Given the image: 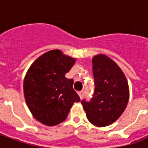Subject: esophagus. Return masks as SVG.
I'll return each instance as SVG.
<instances>
[{"label":"esophagus","instance_id":"esophagus-1","mask_svg":"<svg viewBox=\"0 0 148 148\" xmlns=\"http://www.w3.org/2000/svg\"><path fill=\"white\" fill-rule=\"evenodd\" d=\"M78 95H79L80 98L82 99V97H84V92H83V91H80V92H78Z\"/></svg>","mask_w":148,"mask_h":148}]
</instances>
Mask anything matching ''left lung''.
Masks as SVG:
<instances>
[{
	"label": "left lung",
	"mask_w": 148,
	"mask_h": 148,
	"mask_svg": "<svg viewBox=\"0 0 148 148\" xmlns=\"http://www.w3.org/2000/svg\"><path fill=\"white\" fill-rule=\"evenodd\" d=\"M92 61L94 92L90 101L81 103L91 124L106 127L124 112L129 98L128 84L121 68L106 55H96Z\"/></svg>",
	"instance_id": "left-lung-1"
}]
</instances>
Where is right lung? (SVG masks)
Wrapping results in <instances>:
<instances>
[{
  "label": "right lung",
  "mask_w": 148,
  "mask_h": 148,
  "mask_svg": "<svg viewBox=\"0 0 148 148\" xmlns=\"http://www.w3.org/2000/svg\"><path fill=\"white\" fill-rule=\"evenodd\" d=\"M75 59L52 50L41 55L28 69L24 81V93L28 109L42 124L54 126L67 117L80 97L73 88L74 81L65 74Z\"/></svg>",
  "instance_id": "obj_1"
}]
</instances>
